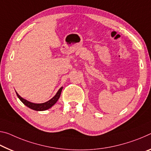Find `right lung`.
Returning <instances> with one entry per match:
<instances>
[{"label": "right lung", "instance_id": "add662e5", "mask_svg": "<svg viewBox=\"0 0 151 151\" xmlns=\"http://www.w3.org/2000/svg\"><path fill=\"white\" fill-rule=\"evenodd\" d=\"M63 88V87H60V88L58 91V92L56 93V94L55 95V96L52 97L51 99H50L49 101L45 103H43V104H34V103H32L27 101V100L23 99V98L21 97L17 92L16 93L19 99L21 100V101L22 102L24 105H25L26 106L29 107L30 109L35 110V111H44V110H46L50 108V107H52L57 102L61 95Z\"/></svg>", "mask_w": 151, "mask_h": 151}]
</instances>
